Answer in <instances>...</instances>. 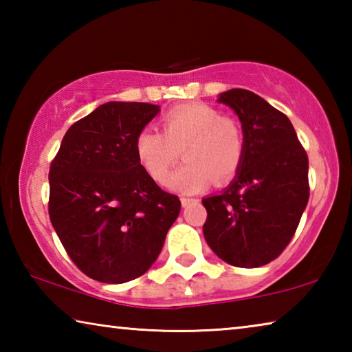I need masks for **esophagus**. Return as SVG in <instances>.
<instances>
[{
    "label": "esophagus",
    "mask_w": 352,
    "mask_h": 352,
    "mask_svg": "<svg viewBox=\"0 0 352 352\" xmlns=\"http://www.w3.org/2000/svg\"><path fill=\"white\" fill-rule=\"evenodd\" d=\"M197 201V199H190V197H182V206H188L190 204Z\"/></svg>",
    "instance_id": "obj_1"
}]
</instances>
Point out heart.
Returning <instances> with one entry per match:
<instances>
[{
    "label": "heart",
    "instance_id": "b5f03b06",
    "mask_svg": "<svg viewBox=\"0 0 352 352\" xmlns=\"http://www.w3.org/2000/svg\"><path fill=\"white\" fill-rule=\"evenodd\" d=\"M163 133L141 130L135 140L138 162L155 182L163 183L183 151L184 162L168 178L177 192H199L212 182L231 180L243 160V135L233 119L211 105L194 102L169 110L162 118Z\"/></svg>",
    "mask_w": 352,
    "mask_h": 352
}]
</instances>
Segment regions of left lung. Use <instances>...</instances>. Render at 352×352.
<instances>
[{"label":"left lung","mask_w":352,"mask_h":352,"mask_svg":"<svg viewBox=\"0 0 352 352\" xmlns=\"http://www.w3.org/2000/svg\"><path fill=\"white\" fill-rule=\"evenodd\" d=\"M217 102L239 118L243 160L222 192L201 199L208 245L226 264L254 269L278 258L294 237L309 200V160L289 118L242 88Z\"/></svg>","instance_id":"left-lung-1"}]
</instances>
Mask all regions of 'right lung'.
I'll return each instance as SVG.
<instances>
[{
	"instance_id": "obj_1",
	"label": "right lung",
	"mask_w": 352,
	"mask_h": 352,
	"mask_svg": "<svg viewBox=\"0 0 352 352\" xmlns=\"http://www.w3.org/2000/svg\"><path fill=\"white\" fill-rule=\"evenodd\" d=\"M160 113L146 102H107L65 133L50 169V217L74 264L122 284L151 269L180 214L142 169L135 140Z\"/></svg>"
}]
</instances>
